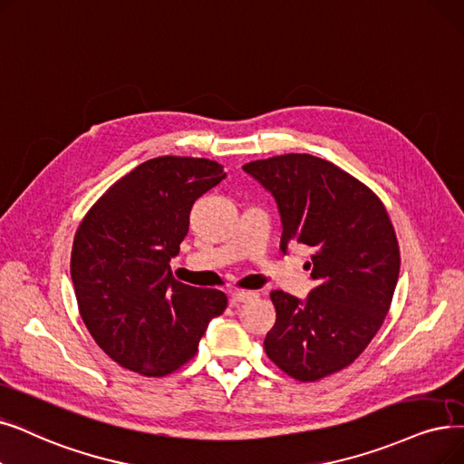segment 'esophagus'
Segmentation results:
<instances>
[{"instance_id":"esophagus-1","label":"esophagus","mask_w":464,"mask_h":464,"mask_svg":"<svg viewBox=\"0 0 464 464\" xmlns=\"http://www.w3.org/2000/svg\"><path fill=\"white\" fill-rule=\"evenodd\" d=\"M257 297V294L256 292H248V290H240V292H233L231 294V301L235 305H238V304H246V301H252V299H256Z\"/></svg>"}]
</instances>
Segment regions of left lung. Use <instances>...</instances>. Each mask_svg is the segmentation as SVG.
I'll return each instance as SVG.
<instances>
[{
	"mask_svg": "<svg viewBox=\"0 0 464 464\" xmlns=\"http://www.w3.org/2000/svg\"><path fill=\"white\" fill-rule=\"evenodd\" d=\"M243 170L276 200L280 250H314L307 299L271 292L276 322L266 353L297 381L328 377L364 353L389 313L400 273L391 218L368 186L314 155H276Z\"/></svg>",
	"mask_w": 464,
	"mask_h": 464,
	"instance_id": "8db88e82",
	"label": "left lung"
}]
</instances>
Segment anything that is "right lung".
I'll return each instance as SVG.
<instances>
[{
	"label": "right lung",
	"mask_w": 464,
	"mask_h": 464,
	"mask_svg": "<svg viewBox=\"0 0 464 464\" xmlns=\"http://www.w3.org/2000/svg\"><path fill=\"white\" fill-rule=\"evenodd\" d=\"M226 178L210 159L155 157L100 197L77 227L72 282L87 330L119 366L163 377L198 349L227 295L172 278L195 200Z\"/></svg>",
	"instance_id": "right-lung-1"
}]
</instances>
